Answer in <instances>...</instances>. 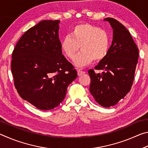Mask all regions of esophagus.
<instances>
[{
	"label": "esophagus",
	"instance_id": "34e87169",
	"mask_svg": "<svg viewBox=\"0 0 148 148\" xmlns=\"http://www.w3.org/2000/svg\"><path fill=\"white\" fill-rule=\"evenodd\" d=\"M85 73H86V72H85L84 71H81V70H79V69L77 70V75H78V76H81V75L84 74Z\"/></svg>",
	"mask_w": 148,
	"mask_h": 148
}]
</instances>
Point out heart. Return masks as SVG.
<instances>
[{"label": "heart", "mask_w": 148, "mask_h": 148, "mask_svg": "<svg viewBox=\"0 0 148 148\" xmlns=\"http://www.w3.org/2000/svg\"><path fill=\"white\" fill-rule=\"evenodd\" d=\"M108 34L100 27L89 23L74 26L70 35L61 40V47L67 57L74 60L79 48L82 51L76 60V64L84 66L93 61H101L108 53Z\"/></svg>", "instance_id": "obj_1"}]
</instances>
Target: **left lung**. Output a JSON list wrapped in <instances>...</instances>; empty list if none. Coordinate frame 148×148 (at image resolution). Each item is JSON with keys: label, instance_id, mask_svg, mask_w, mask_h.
I'll return each mask as SVG.
<instances>
[{"label": "left lung", "instance_id": "8db88e82", "mask_svg": "<svg viewBox=\"0 0 148 148\" xmlns=\"http://www.w3.org/2000/svg\"><path fill=\"white\" fill-rule=\"evenodd\" d=\"M113 29V40L108 53L95 67L102 70L95 73L90 69L89 91L101 106L108 108L123 99L131 89L138 59V49L130 32L117 20L104 19Z\"/></svg>", "mask_w": 148, "mask_h": 148}]
</instances>
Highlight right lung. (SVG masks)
Returning <instances> with one entry per match:
<instances>
[{
	"mask_svg": "<svg viewBox=\"0 0 148 148\" xmlns=\"http://www.w3.org/2000/svg\"><path fill=\"white\" fill-rule=\"evenodd\" d=\"M60 21L44 20L23 34L12 53L15 87L19 96L38 109L58 106L77 71L62 54Z\"/></svg>",
	"mask_w": 148,
	"mask_h": 148,
	"instance_id": "obj_1",
	"label": "right lung"
}]
</instances>
